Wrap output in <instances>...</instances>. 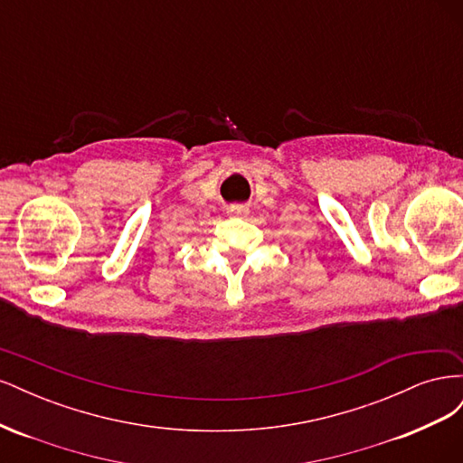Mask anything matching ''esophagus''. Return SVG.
Listing matches in <instances>:
<instances>
[{"label": "esophagus", "mask_w": 463, "mask_h": 463, "mask_svg": "<svg viewBox=\"0 0 463 463\" xmlns=\"http://www.w3.org/2000/svg\"><path fill=\"white\" fill-rule=\"evenodd\" d=\"M228 214L230 216H247L249 208L245 204H232V206H228Z\"/></svg>", "instance_id": "obj_1"}]
</instances>
